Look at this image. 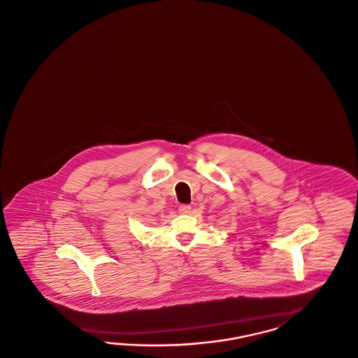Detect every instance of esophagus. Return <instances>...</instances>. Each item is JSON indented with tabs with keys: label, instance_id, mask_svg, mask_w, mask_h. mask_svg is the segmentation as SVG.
Wrapping results in <instances>:
<instances>
[{
	"label": "esophagus",
	"instance_id": "34e87169",
	"mask_svg": "<svg viewBox=\"0 0 358 358\" xmlns=\"http://www.w3.org/2000/svg\"><path fill=\"white\" fill-rule=\"evenodd\" d=\"M190 210H192V208H190L189 205H181V206L178 208L180 214H189V213H190Z\"/></svg>",
	"mask_w": 358,
	"mask_h": 358
}]
</instances>
